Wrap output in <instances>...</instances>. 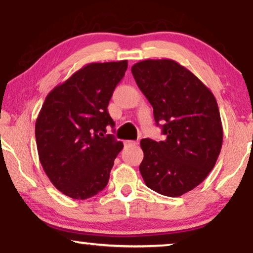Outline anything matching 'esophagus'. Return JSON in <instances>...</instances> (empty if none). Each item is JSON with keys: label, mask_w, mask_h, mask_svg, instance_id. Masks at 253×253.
Returning <instances> with one entry per match:
<instances>
[{"label": "esophagus", "mask_w": 253, "mask_h": 253, "mask_svg": "<svg viewBox=\"0 0 253 253\" xmlns=\"http://www.w3.org/2000/svg\"><path fill=\"white\" fill-rule=\"evenodd\" d=\"M137 144H139L137 141H133V140L125 141V146H126V147H135V146H137Z\"/></svg>", "instance_id": "1"}]
</instances>
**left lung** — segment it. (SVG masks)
Returning <instances> with one entry per match:
<instances>
[{"label": "left lung", "mask_w": 253, "mask_h": 253, "mask_svg": "<svg viewBox=\"0 0 253 253\" xmlns=\"http://www.w3.org/2000/svg\"><path fill=\"white\" fill-rule=\"evenodd\" d=\"M132 74L167 136L158 142L141 140L140 172L153 191L180 197L203 183L220 155L223 129L216 99L173 60H144L132 67Z\"/></svg>", "instance_id": "left-lung-1"}]
</instances>
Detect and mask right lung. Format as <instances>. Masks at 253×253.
Returning <instances> with one entry per match:
<instances>
[{
	"instance_id": "1",
	"label": "right lung",
	"mask_w": 253,
	"mask_h": 253,
	"mask_svg": "<svg viewBox=\"0 0 253 253\" xmlns=\"http://www.w3.org/2000/svg\"><path fill=\"white\" fill-rule=\"evenodd\" d=\"M127 60L93 62L74 73L47 95L36 121L42 169L67 197L91 198L105 188L117 155L124 148L113 135L107 105L126 72Z\"/></svg>"
}]
</instances>
